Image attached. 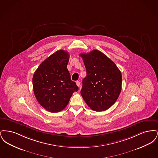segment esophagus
Here are the masks:
<instances>
[{"mask_svg":"<svg viewBox=\"0 0 158 158\" xmlns=\"http://www.w3.org/2000/svg\"><path fill=\"white\" fill-rule=\"evenodd\" d=\"M76 85L78 86V87H79L80 86V85H81V82H79V81H76Z\"/></svg>","mask_w":158,"mask_h":158,"instance_id":"esophagus-1","label":"esophagus"}]
</instances>
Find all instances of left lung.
Masks as SVG:
<instances>
[{"instance_id": "obj_1", "label": "left lung", "mask_w": 158, "mask_h": 158, "mask_svg": "<svg viewBox=\"0 0 158 158\" xmlns=\"http://www.w3.org/2000/svg\"><path fill=\"white\" fill-rule=\"evenodd\" d=\"M86 70L81 95L94 111H104L118 98L122 84L120 70L104 53L97 50L81 54Z\"/></svg>"}]
</instances>
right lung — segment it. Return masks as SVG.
Masks as SVG:
<instances>
[{"instance_id":"obj_1","label":"right lung","mask_w":158,"mask_h":158,"mask_svg":"<svg viewBox=\"0 0 158 158\" xmlns=\"http://www.w3.org/2000/svg\"><path fill=\"white\" fill-rule=\"evenodd\" d=\"M69 60L67 52L57 51L43 61L34 74L35 97L48 111L57 113L64 109L73 93L79 89L70 79L67 68Z\"/></svg>"}]
</instances>
